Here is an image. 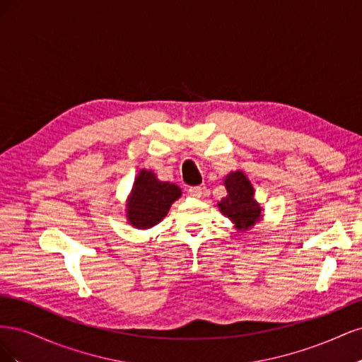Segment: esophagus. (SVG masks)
I'll return each mask as SVG.
<instances>
[{
	"label": "esophagus",
	"mask_w": 362,
	"mask_h": 362,
	"mask_svg": "<svg viewBox=\"0 0 362 362\" xmlns=\"http://www.w3.org/2000/svg\"><path fill=\"white\" fill-rule=\"evenodd\" d=\"M189 193H190V196H193V198L199 199V198H202L204 189H202V187H190V189H189Z\"/></svg>",
	"instance_id": "34e87169"
}]
</instances>
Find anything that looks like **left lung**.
I'll return each mask as SVG.
<instances>
[{
	"label": "left lung",
	"mask_w": 362,
	"mask_h": 362,
	"mask_svg": "<svg viewBox=\"0 0 362 362\" xmlns=\"http://www.w3.org/2000/svg\"><path fill=\"white\" fill-rule=\"evenodd\" d=\"M226 198L218 202V210L240 231H246L261 218V206L254 199V187L242 170L231 172L225 178Z\"/></svg>",
	"instance_id": "1"
}]
</instances>
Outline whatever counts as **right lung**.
I'll list each match as a JSON object with an SVG mask.
<instances>
[{"instance_id": "right-lung-1", "label": "right lung", "mask_w": 362, "mask_h": 362, "mask_svg": "<svg viewBox=\"0 0 362 362\" xmlns=\"http://www.w3.org/2000/svg\"><path fill=\"white\" fill-rule=\"evenodd\" d=\"M180 196L178 185L158 181L152 170H140L127 201V218L139 229L154 226L166 217Z\"/></svg>"}]
</instances>
